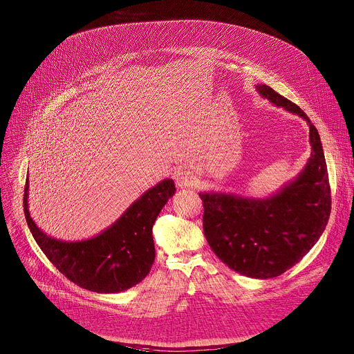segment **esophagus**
I'll list each match as a JSON object with an SVG mask.
<instances>
[{"instance_id": "1", "label": "esophagus", "mask_w": 354, "mask_h": 354, "mask_svg": "<svg viewBox=\"0 0 354 354\" xmlns=\"http://www.w3.org/2000/svg\"><path fill=\"white\" fill-rule=\"evenodd\" d=\"M174 179L179 187H189V186H193L194 183L193 175L186 169H176L174 172Z\"/></svg>"}]
</instances>
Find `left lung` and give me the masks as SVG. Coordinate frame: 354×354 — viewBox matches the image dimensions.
<instances>
[{"mask_svg": "<svg viewBox=\"0 0 354 354\" xmlns=\"http://www.w3.org/2000/svg\"><path fill=\"white\" fill-rule=\"evenodd\" d=\"M259 93L309 124L312 153L298 178L267 200L201 193L203 225L213 253L228 268L254 279L282 275L313 248L331 212V189L316 127L294 102L267 84Z\"/></svg>", "mask_w": 354, "mask_h": 354, "instance_id": "1", "label": "left lung"}]
</instances>
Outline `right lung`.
Wrapping results in <instances>:
<instances>
[{"instance_id":"right-lung-1","label":"right lung","mask_w":354,"mask_h":354,"mask_svg":"<svg viewBox=\"0 0 354 354\" xmlns=\"http://www.w3.org/2000/svg\"><path fill=\"white\" fill-rule=\"evenodd\" d=\"M28 179L23 208L28 228L49 259L67 279L95 292L127 290L149 274L154 261L153 224L165 203L175 194L172 179L147 190L122 217L100 235L80 242L57 241L42 232L27 209Z\"/></svg>"}]
</instances>
